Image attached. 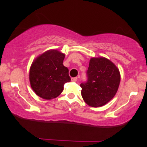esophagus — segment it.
Instances as JSON below:
<instances>
[{
  "label": "esophagus",
  "instance_id": "34e87169",
  "mask_svg": "<svg viewBox=\"0 0 147 147\" xmlns=\"http://www.w3.org/2000/svg\"><path fill=\"white\" fill-rule=\"evenodd\" d=\"M71 80H72V82H76L77 81V77H73V78L71 79Z\"/></svg>",
  "mask_w": 147,
  "mask_h": 147
}]
</instances>
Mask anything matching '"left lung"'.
I'll use <instances>...</instances> for the list:
<instances>
[{
	"instance_id": "left-lung-1",
	"label": "left lung",
	"mask_w": 147,
	"mask_h": 147,
	"mask_svg": "<svg viewBox=\"0 0 147 147\" xmlns=\"http://www.w3.org/2000/svg\"><path fill=\"white\" fill-rule=\"evenodd\" d=\"M88 80L80 84L84 102L92 107H99L114 97L120 83L119 69L105 57H93L89 62Z\"/></svg>"
}]
</instances>
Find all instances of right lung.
I'll use <instances>...</instances> for the list:
<instances>
[{"label": "right lung", "mask_w": 147, "mask_h": 147, "mask_svg": "<svg viewBox=\"0 0 147 147\" xmlns=\"http://www.w3.org/2000/svg\"><path fill=\"white\" fill-rule=\"evenodd\" d=\"M65 55L57 50H50L35 59L30 69L29 79L34 92L38 97L52 99L63 90L70 82L68 69L63 65Z\"/></svg>", "instance_id": "obj_1"}]
</instances>
